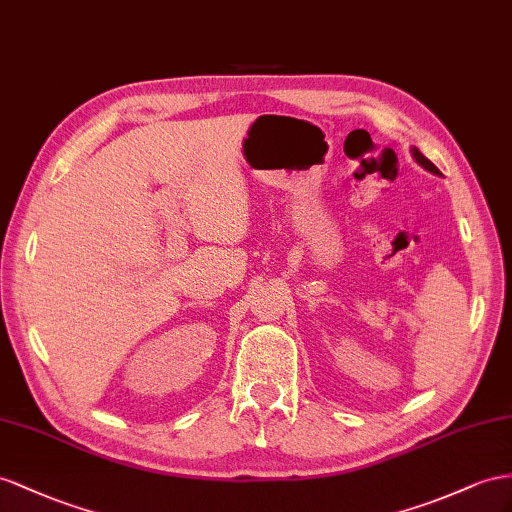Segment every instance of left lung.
I'll return each mask as SVG.
<instances>
[{
	"instance_id": "left-lung-1",
	"label": "left lung",
	"mask_w": 512,
	"mask_h": 512,
	"mask_svg": "<svg viewBox=\"0 0 512 512\" xmlns=\"http://www.w3.org/2000/svg\"><path fill=\"white\" fill-rule=\"evenodd\" d=\"M413 157H415V160L419 162V164H422L426 170H430V173H435V175H439V168L435 166V164H432L430 160H428V157H424L422 153H419V149H413Z\"/></svg>"
}]
</instances>
